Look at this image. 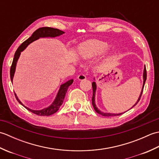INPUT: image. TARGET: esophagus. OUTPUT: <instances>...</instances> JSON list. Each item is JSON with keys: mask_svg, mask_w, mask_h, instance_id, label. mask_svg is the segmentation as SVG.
Masks as SVG:
<instances>
[{"mask_svg": "<svg viewBox=\"0 0 159 159\" xmlns=\"http://www.w3.org/2000/svg\"><path fill=\"white\" fill-rule=\"evenodd\" d=\"M78 79L79 80H85L86 79V76L85 74H79V76H78Z\"/></svg>", "mask_w": 159, "mask_h": 159, "instance_id": "esophagus-1", "label": "esophagus"}]
</instances>
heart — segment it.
<instances>
[{
  "label": "heart",
  "instance_id": "obj_1",
  "mask_svg": "<svg viewBox=\"0 0 159 159\" xmlns=\"http://www.w3.org/2000/svg\"><path fill=\"white\" fill-rule=\"evenodd\" d=\"M109 48L107 42L100 40H90L80 47V55L85 59H92L102 55Z\"/></svg>",
  "mask_w": 159,
  "mask_h": 159
}]
</instances>
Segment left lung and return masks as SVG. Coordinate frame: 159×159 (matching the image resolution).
I'll return each instance as SVG.
<instances>
[{
    "label": "left lung",
    "mask_w": 159,
    "mask_h": 159,
    "mask_svg": "<svg viewBox=\"0 0 159 159\" xmlns=\"http://www.w3.org/2000/svg\"><path fill=\"white\" fill-rule=\"evenodd\" d=\"M143 87H142V90H141V94L140 96L139 97V98H138L137 102L135 103V104L134 105H133V107H134V106L136 105V104L139 102V101L140 100V98L141 97V95H142V93H143V87H144V85H145V83H146V79H147V72H146V66H145L144 67V70H143ZM92 88H93V96H92V105L93 107V109L94 110L96 111V112H97L98 114H100L102 115V116H104V117H111V116H120V115H121L123 114L124 113H103L102 112V111H100L98 108L96 107V104H95V94H96V84L95 82H93L92 83ZM132 107V108H133ZM131 108V109H132Z\"/></svg>",
    "instance_id": "8db88e82"
}]
</instances>
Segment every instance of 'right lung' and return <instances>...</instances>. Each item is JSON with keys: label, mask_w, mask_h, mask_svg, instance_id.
I'll list each match as a JSON object with an SVG mask.
<instances>
[{"label": "right lung", "mask_w": 159, "mask_h": 159, "mask_svg": "<svg viewBox=\"0 0 159 159\" xmlns=\"http://www.w3.org/2000/svg\"><path fill=\"white\" fill-rule=\"evenodd\" d=\"M63 33H64L63 31H61V30L58 29H54L51 27H42L37 29L29 39H27L26 41L24 42L22 44L18 47V48L17 49V50L15 52L14 58H13L11 68H10V78H11V82H13V76H14L16 63L20 55V53H21V52L23 51V50L27 47L29 44H30L31 42L35 41V40L38 39L40 38H49V37L50 38H55V37L59 36L63 34ZM73 81H74L73 79H71L68 80V81H67L66 83L62 84L60 87V89L56 96V98L55 100H54L52 104L48 107L45 108V109H42V110L36 111V110H32L31 109H29V108L23 105V104L20 102L16 93H15V96H16V100H18V102L20 104H22V105L25 107L26 109L29 110V111H31V112H32L33 113L38 115V116H49L50 115H52L55 113H56L57 111L59 110L60 107L61 106V104H63V100L65 98L67 89H68L70 85H72Z\"/></svg>", "instance_id": "add662e5"}]
</instances>
